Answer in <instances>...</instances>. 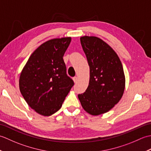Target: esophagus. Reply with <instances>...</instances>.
Listing matches in <instances>:
<instances>
[{
	"label": "esophagus",
	"mask_w": 151,
	"mask_h": 151,
	"mask_svg": "<svg viewBox=\"0 0 151 151\" xmlns=\"http://www.w3.org/2000/svg\"><path fill=\"white\" fill-rule=\"evenodd\" d=\"M73 81L75 82V83H76V82L78 81V78L76 77V76H75V77H73Z\"/></svg>",
	"instance_id": "obj_1"
}]
</instances>
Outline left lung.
<instances>
[{
    "mask_svg": "<svg viewBox=\"0 0 151 151\" xmlns=\"http://www.w3.org/2000/svg\"><path fill=\"white\" fill-rule=\"evenodd\" d=\"M81 43L90 69V78L87 89L78 97L85 111L100 115L111 110L123 96V67L117 54L100 38L81 37Z\"/></svg>",
    "mask_w": 151,
    "mask_h": 151,
    "instance_id": "1",
    "label": "left lung"
}]
</instances>
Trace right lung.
I'll return each instance as SVG.
<instances>
[{"label": "right lung", "instance_id": "right-lung-1", "mask_svg": "<svg viewBox=\"0 0 151 151\" xmlns=\"http://www.w3.org/2000/svg\"><path fill=\"white\" fill-rule=\"evenodd\" d=\"M70 37L46 41L31 54L19 78L22 97L37 113L49 116L58 111L75 84L67 75L63 56Z\"/></svg>", "mask_w": 151, "mask_h": 151}]
</instances>
